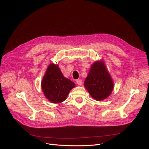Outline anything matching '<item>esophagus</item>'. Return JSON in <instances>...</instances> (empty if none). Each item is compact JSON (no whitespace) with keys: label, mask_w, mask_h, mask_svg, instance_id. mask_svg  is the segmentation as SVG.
<instances>
[{"label":"esophagus","mask_w":149,"mask_h":149,"mask_svg":"<svg viewBox=\"0 0 149 149\" xmlns=\"http://www.w3.org/2000/svg\"><path fill=\"white\" fill-rule=\"evenodd\" d=\"M76 83L79 86H81L83 84V81L81 79H78L76 80Z\"/></svg>","instance_id":"34e87169"}]
</instances>
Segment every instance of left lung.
Masks as SVG:
<instances>
[{"mask_svg":"<svg viewBox=\"0 0 149 149\" xmlns=\"http://www.w3.org/2000/svg\"><path fill=\"white\" fill-rule=\"evenodd\" d=\"M114 83L102 60L96 61L91 65L84 81V87L96 101H102L110 96Z\"/></svg>","mask_w":149,"mask_h":149,"instance_id":"obj_1","label":"left lung"}]
</instances>
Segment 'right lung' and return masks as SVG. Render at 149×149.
Masks as SVG:
<instances>
[{
	"instance_id": "add662e5",
	"label": "right lung",
	"mask_w": 149,
	"mask_h": 149,
	"mask_svg": "<svg viewBox=\"0 0 149 149\" xmlns=\"http://www.w3.org/2000/svg\"><path fill=\"white\" fill-rule=\"evenodd\" d=\"M75 84L65 78L58 65L50 63L43 77L41 87L44 96L52 103L63 102Z\"/></svg>"
}]
</instances>
